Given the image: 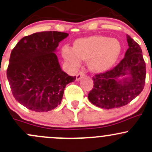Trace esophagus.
<instances>
[{
    "mask_svg": "<svg viewBox=\"0 0 152 152\" xmlns=\"http://www.w3.org/2000/svg\"><path fill=\"white\" fill-rule=\"evenodd\" d=\"M84 73L83 72V71H80V72L79 73H77V75H76V81H79V80L81 79V77L84 76Z\"/></svg>",
    "mask_w": 152,
    "mask_h": 152,
    "instance_id": "esophagus-1",
    "label": "esophagus"
}]
</instances>
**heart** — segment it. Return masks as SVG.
Here are the masks:
<instances>
[{
  "label": "heart",
  "mask_w": 152,
  "mask_h": 152,
  "mask_svg": "<svg viewBox=\"0 0 152 152\" xmlns=\"http://www.w3.org/2000/svg\"><path fill=\"white\" fill-rule=\"evenodd\" d=\"M122 45L118 39L104 35H92L74 41L73 48L65 46L63 57L73 67L81 61H87L91 72L103 73L115 64L121 54Z\"/></svg>",
  "instance_id": "b5f03b06"
}]
</instances>
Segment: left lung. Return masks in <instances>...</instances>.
I'll list each match as a JSON object with an SVG mask.
<instances>
[{"label": "left lung", "instance_id": "8db88e82", "mask_svg": "<svg viewBox=\"0 0 152 152\" xmlns=\"http://www.w3.org/2000/svg\"><path fill=\"white\" fill-rule=\"evenodd\" d=\"M128 49L115 68L92 78L93 89L88 94L91 104L103 109L121 107L142 91L146 79V63L139 45L127 35Z\"/></svg>", "mask_w": 152, "mask_h": 152}]
</instances>
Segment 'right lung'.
Listing matches in <instances>:
<instances>
[{
	"instance_id": "add662e5",
	"label": "right lung",
	"mask_w": 152,
	"mask_h": 152,
	"mask_svg": "<svg viewBox=\"0 0 152 152\" xmlns=\"http://www.w3.org/2000/svg\"><path fill=\"white\" fill-rule=\"evenodd\" d=\"M68 33L50 31L23 37L12 50L7 79L13 96L30 110L48 112L61 104L76 76L62 71L55 53Z\"/></svg>"
}]
</instances>
